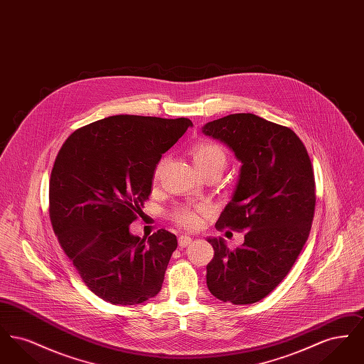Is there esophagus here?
<instances>
[{"label":"esophagus","mask_w":364,"mask_h":364,"mask_svg":"<svg viewBox=\"0 0 364 364\" xmlns=\"http://www.w3.org/2000/svg\"><path fill=\"white\" fill-rule=\"evenodd\" d=\"M191 242H192V237L188 236V235H181L180 237H178V245L180 247H187V245H190Z\"/></svg>","instance_id":"esophagus-1"}]
</instances>
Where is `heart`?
<instances>
[{
    "instance_id": "b5f03b06",
    "label": "heart",
    "mask_w": 364,
    "mask_h": 364,
    "mask_svg": "<svg viewBox=\"0 0 364 364\" xmlns=\"http://www.w3.org/2000/svg\"><path fill=\"white\" fill-rule=\"evenodd\" d=\"M191 156L193 159L195 166H206L211 164H220V165H225V151L224 149L213 141H199L196 143L192 149H191ZM161 168H162V162L156 168L154 172V178H158V176L161 173ZM206 213L205 206H184V208H178L174 214L176 220L178 224L187 226V228H196L200 225L202 218Z\"/></svg>"
}]
</instances>
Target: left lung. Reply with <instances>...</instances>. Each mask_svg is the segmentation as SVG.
Returning a JSON list of instances; mask_svg holds the SVG:
<instances>
[{"instance_id": "obj_1", "label": "left lung", "mask_w": 364, "mask_h": 364, "mask_svg": "<svg viewBox=\"0 0 364 364\" xmlns=\"http://www.w3.org/2000/svg\"><path fill=\"white\" fill-rule=\"evenodd\" d=\"M202 132L226 144L242 162L230 202L215 228L244 230L240 248L208 237V291L232 304H252L289 273L307 242L315 210L311 161L292 129L251 113L208 122Z\"/></svg>"}]
</instances>
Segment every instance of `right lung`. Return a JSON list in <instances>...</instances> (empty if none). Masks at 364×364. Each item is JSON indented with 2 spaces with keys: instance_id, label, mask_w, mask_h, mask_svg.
<instances>
[{
  "instance_id": "right-lung-1",
  "label": "right lung",
  "mask_w": 364,
  "mask_h": 364,
  "mask_svg": "<svg viewBox=\"0 0 364 364\" xmlns=\"http://www.w3.org/2000/svg\"><path fill=\"white\" fill-rule=\"evenodd\" d=\"M192 127L188 119L119 114L76 129L49 183L53 229L88 289L112 304H140L161 291L177 247L159 229L129 225L151 192L156 164Z\"/></svg>"
}]
</instances>
